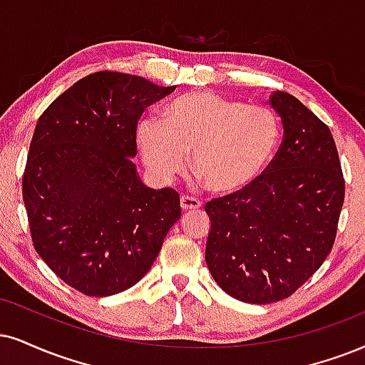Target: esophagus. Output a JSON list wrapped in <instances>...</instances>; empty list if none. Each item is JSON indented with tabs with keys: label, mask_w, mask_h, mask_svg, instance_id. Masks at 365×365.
Returning <instances> with one entry per match:
<instances>
[{
	"label": "esophagus",
	"mask_w": 365,
	"mask_h": 365,
	"mask_svg": "<svg viewBox=\"0 0 365 365\" xmlns=\"http://www.w3.org/2000/svg\"><path fill=\"white\" fill-rule=\"evenodd\" d=\"M181 208H182V211H196L201 208V203H200V200H196V197H192V196H182L181 197Z\"/></svg>",
	"instance_id": "obj_1"
}]
</instances>
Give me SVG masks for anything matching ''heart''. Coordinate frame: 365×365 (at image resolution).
Listing matches in <instances>:
<instances>
[{
	"mask_svg": "<svg viewBox=\"0 0 365 365\" xmlns=\"http://www.w3.org/2000/svg\"><path fill=\"white\" fill-rule=\"evenodd\" d=\"M279 116L215 93L175 98L165 116H147L137 127L143 164L157 181L182 173L191 154L192 174L215 195H238L262 178L281 145Z\"/></svg>",
	"mask_w": 365,
	"mask_h": 365,
	"instance_id": "heart-1",
	"label": "heart"
}]
</instances>
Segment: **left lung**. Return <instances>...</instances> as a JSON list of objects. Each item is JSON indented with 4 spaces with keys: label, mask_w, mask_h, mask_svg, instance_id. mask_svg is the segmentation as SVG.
Wrapping results in <instances>:
<instances>
[{
    "label": "left lung",
    "mask_w": 365,
    "mask_h": 365,
    "mask_svg": "<svg viewBox=\"0 0 365 365\" xmlns=\"http://www.w3.org/2000/svg\"><path fill=\"white\" fill-rule=\"evenodd\" d=\"M284 137L249 190L206 203L205 259L217 284L252 304L276 303L303 286L334 247L345 196L330 128L292 94L269 98Z\"/></svg>",
    "instance_id": "obj_1"
}]
</instances>
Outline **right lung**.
Wrapping results in <instances>:
<instances>
[{"label": "right lung", "mask_w": 365, "mask_h": 365, "mask_svg": "<svg viewBox=\"0 0 365 365\" xmlns=\"http://www.w3.org/2000/svg\"><path fill=\"white\" fill-rule=\"evenodd\" d=\"M175 86L140 76L89 74L43 111L24 174V201L37 254L86 296L121 292L148 272L179 195L138 178L137 121Z\"/></svg>", "instance_id": "1"}]
</instances>
